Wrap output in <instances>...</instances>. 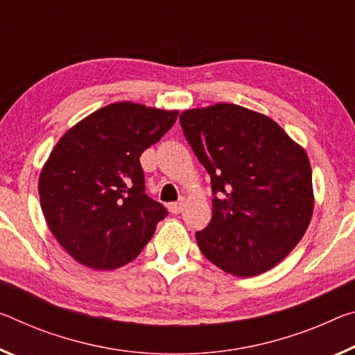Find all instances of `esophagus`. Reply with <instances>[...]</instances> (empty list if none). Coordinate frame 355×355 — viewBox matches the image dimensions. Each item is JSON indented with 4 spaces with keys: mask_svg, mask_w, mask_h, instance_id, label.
<instances>
[{
    "mask_svg": "<svg viewBox=\"0 0 355 355\" xmlns=\"http://www.w3.org/2000/svg\"><path fill=\"white\" fill-rule=\"evenodd\" d=\"M183 207H184V200L180 199L178 202H172V204H168V211L173 213V215H178V213L183 211Z\"/></svg>",
    "mask_w": 355,
    "mask_h": 355,
    "instance_id": "34e87169",
    "label": "esophagus"
}]
</instances>
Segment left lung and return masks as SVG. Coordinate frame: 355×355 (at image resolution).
Wrapping results in <instances>:
<instances>
[{
  "label": "left lung",
  "instance_id": "8db88e82",
  "mask_svg": "<svg viewBox=\"0 0 355 355\" xmlns=\"http://www.w3.org/2000/svg\"><path fill=\"white\" fill-rule=\"evenodd\" d=\"M180 125L211 178V221L196 232L202 254L235 277L267 272L311 221L305 150L268 116L235 104L184 110Z\"/></svg>",
  "mask_w": 355,
  "mask_h": 355
}]
</instances>
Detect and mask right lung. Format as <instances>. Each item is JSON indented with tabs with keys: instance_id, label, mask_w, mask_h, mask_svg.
<instances>
[{
	"instance_id": "add662e5",
	"label": "right lung",
	"mask_w": 355,
	"mask_h": 355,
	"mask_svg": "<svg viewBox=\"0 0 355 355\" xmlns=\"http://www.w3.org/2000/svg\"><path fill=\"white\" fill-rule=\"evenodd\" d=\"M177 110L115 103L72 126L39 175L47 226L82 266L114 270L136 259L167 216L145 194L139 157L173 126Z\"/></svg>"
}]
</instances>
